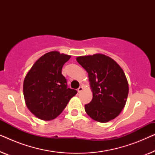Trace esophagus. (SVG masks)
I'll list each match as a JSON object with an SVG mask.
<instances>
[{
    "label": "esophagus",
    "mask_w": 155,
    "mask_h": 155,
    "mask_svg": "<svg viewBox=\"0 0 155 155\" xmlns=\"http://www.w3.org/2000/svg\"><path fill=\"white\" fill-rule=\"evenodd\" d=\"M82 90H83V87H82V86H80V87H79V88L78 89V92H79V93L81 92Z\"/></svg>",
    "instance_id": "obj_1"
}]
</instances>
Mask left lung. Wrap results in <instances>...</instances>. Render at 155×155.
<instances>
[{
	"label": "left lung",
	"instance_id": "left-lung-1",
	"mask_svg": "<svg viewBox=\"0 0 155 155\" xmlns=\"http://www.w3.org/2000/svg\"><path fill=\"white\" fill-rule=\"evenodd\" d=\"M76 60L88 73L93 92L92 101L84 105L86 113L101 123L117 117L125 107L129 90L121 68L103 54L79 56Z\"/></svg>",
	"mask_w": 155,
	"mask_h": 155
}]
</instances>
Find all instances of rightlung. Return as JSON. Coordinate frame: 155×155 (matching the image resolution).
<instances>
[{
    "label": "right lung",
    "instance_id": "add662e5",
    "mask_svg": "<svg viewBox=\"0 0 155 155\" xmlns=\"http://www.w3.org/2000/svg\"><path fill=\"white\" fill-rule=\"evenodd\" d=\"M71 56L51 51L32 65L23 84L25 103L29 111L41 120H49L62 113L77 91L68 87L61 71Z\"/></svg>",
    "mask_w": 155,
    "mask_h": 155
}]
</instances>
